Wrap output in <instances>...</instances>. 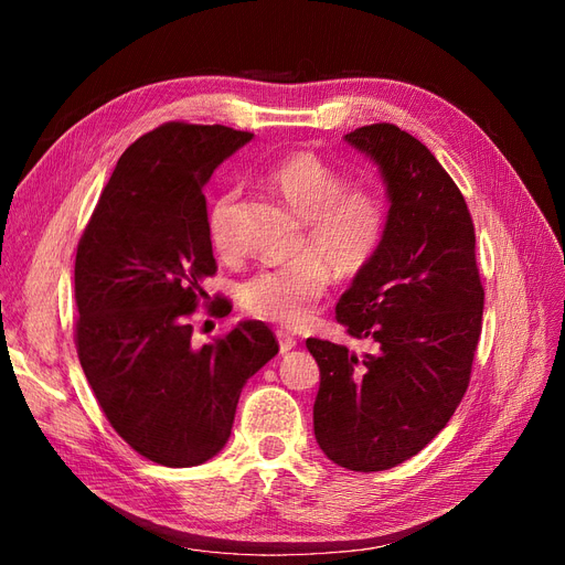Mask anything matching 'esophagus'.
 <instances>
[{"label":"esophagus","mask_w":565,"mask_h":565,"mask_svg":"<svg viewBox=\"0 0 565 565\" xmlns=\"http://www.w3.org/2000/svg\"><path fill=\"white\" fill-rule=\"evenodd\" d=\"M276 337H278V344H280V353H287V351H292L297 347V339L285 330H278Z\"/></svg>","instance_id":"esophagus-1"}]
</instances>
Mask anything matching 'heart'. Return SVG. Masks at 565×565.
Segmentation results:
<instances>
[{
  "instance_id": "b5f03b06",
  "label": "heart",
  "mask_w": 565,
  "mask_h": 565,
  "mask_svg": "<svg viewBox=\"0 0 565 565\" xmlns=\"http://www.w3.org/2000/svg\"><path fill=\"white\" fill-rule=\"evenodd\" d=\"M268 183L303 221V259L256 270L241 285V303L254 318L299 328L328 295L330 269L351 278L377 256L386 233V204L374 188L347 183L337 167L309 150L273 164ZM237 204L241 191L231 188L210 210V243L218 254L237 249Z\"/></svg>"
}]
</instances>
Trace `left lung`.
Masks as SVG:
<instances>
[{
  "mask_svg": "<svg viewBox=\"0 0 565 565\" xmlns=\"http://www.w3.org/2000/svg\"><path fill=\"white\" fill-rule=\"evenodd\" d=\"M380 164L388 191L384 243L337 303V322L372 351L306 339L320 367L313 431L351 471H384L446 429L471 377L483 282L465 195L431 150L396 125L347 134Z\"/></svg>",
  "mask_w": 565,
  "mask_h": 565,
  "instance_id": "8db88e82",
  "label": "left lung"
}]
</instances>
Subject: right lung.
Returning <instances> with one entry per match:
<instances>
[{"label":"right lung","instance_id":"obj_1","mask_svg":"<svg viewBox=\"0 0 565 565\" xmlns=\"http://www.w3.org/2000/svg\"><path fill=\"white\" fill-rule=\"evenodd\" d=\"M254 134L164 122L117 160L75 259V347L94 396L129 448L162 467H198L226 446L241 391L278 353L245 320L191 344V318L216 273L204 185ZM207 313L231 303L214 297Z\"/></svg>","mask_w":565,"mask_h":565}]
</instances>
